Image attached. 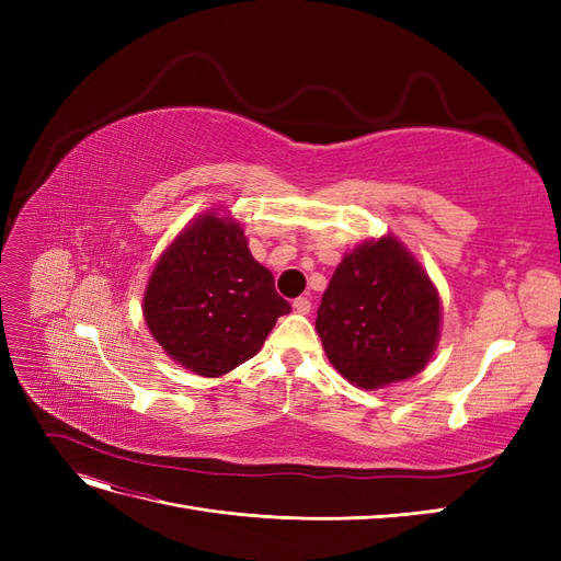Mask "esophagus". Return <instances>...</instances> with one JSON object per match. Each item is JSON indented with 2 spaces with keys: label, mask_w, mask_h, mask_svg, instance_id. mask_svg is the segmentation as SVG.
<instances>
[{
  "label": "esophagus",
  "mask_w": 561,
  "mask_h": 561,
  "mask_svg": "<svg viewBox=\"0 0 561 561\" xmlns=\"http://www.w3.org/2000/svg\"><path fill=\"white\" fill-rule=\"evenodd\" d=\"M293 309H295L297 313H301V316H307V313L311 311V301H309L307 297H297V299L293 301Z\"/></svg>",
  "instance_id": "obj_1"
}]
</instances>
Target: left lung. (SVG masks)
Wrapping results in <instances>:
<instances>
[{
  "label": "left lung",
  "mask_w": 561,
  "mask_h": 561,
  "mask_svg": "<svg viewBox=\"0 0 561 561\" xmlns=\"http://www.w3.org/2000/svg\"><path fill=\"white\" fill-rule=\"evenodd\" d=\"M316 330L339 375L375 390L428 365L439 336V297L412 252L383 236L336 266Z\"/></svg>",
  "instance_id": "obj_1"
}]
</instances>
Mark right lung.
<instances>
[{
	"label": "right lung",
	"instance_id": "obj_1",
	"mask_svg": "<svg viewBox=\"0 0 561 561\" xmlns=\"http://www.w3.org/2000/svg\"><path fill=\"white\" fill-rule=\"evenodd\" d=\"M142 313L175 363L201 377H222L262 348L290 304L252 257L243 229L206 213L161 254Z\"/></svg>",
	"mask_w": 561,
	"mask_h": 561
}]
</instances>
